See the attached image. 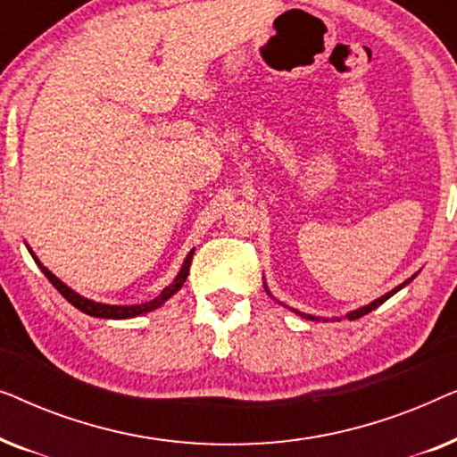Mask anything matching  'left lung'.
Listing matches in <instances>:
<instances>
[{"instance_id": "obj_1", "label": "left lung", "mask_w": 457, "mask_h": 457, "mask_svg": "<svg viewBox=\"0 0 457 457\" xmlns=\"http://www.w3.org/2000/svg\"><path fill=\"white\" fill-rule=\"evenodd\" d=\"M414 278H416V274H414V277H411V278H408V280H403V283H402V285H399V287H395V289H391L389 293H385V295H383V297L374 299V302H370V303H368V305H361V308H358V310H353V312H349V314H345V318H347V320H355V318H361V316H366V314H368V312L377 310L380 303H385V302H386V299H389V297H393V295H395V293H397L399 289H403V287H405V285H408V283H411V280H414ZM264 289H266V287H264ZM266 293H268V295H270V291H268V289H266ZM293 312H295V314H299V316H302V318H308V320H316V322H320V318H318V316H312V314H302V312H297V310H293ZM337 320H341V318H337Z\"/></svg>"}]
</instances>
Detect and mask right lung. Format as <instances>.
<instances>
[{
    "mask_svg": "<svg viewBox=\"0 0 457 457\" xmlns=\"http://www.w3.org/2000/svg\"><path fill=\"white\" fill-rule=\"evenodd\" d=\"M27 247H29V245H27ZM29 252H30V255H33V258H35L37 266L41 268V272L46 274V277L49 278V283H52V285L55 287V289H58V291L62 293V295H64V299H68V302H71V303L74 305V308L80 310V312H85V314H89V316H96V318H114V320H124V318H135V316L147 314V312H152V310H155V308H160L162 303H166L168 299H170V297L174 295V293H177V291L180 289V287H183L187 277H189V266H191L193 252H195V249H191V252L187 253V258H185V262H183V266H180L179 274H177V277H174L172 283L168 285L166 289L160 293L158 297H154L152 302L137 303V305H110V303H99V302H93V299H87V297H83V295H79L77 291H72L71 287L62 283V280H60L58 277H55V274L49 272L47 268L41 264L39 258H37V255L33 253V249L29 247Z\"/></svg>",
    "mask_w": 457,
    "mask_h": 457,
    "instance_id": "obj_1",
    "label": "right lung"
}]
</instances>
